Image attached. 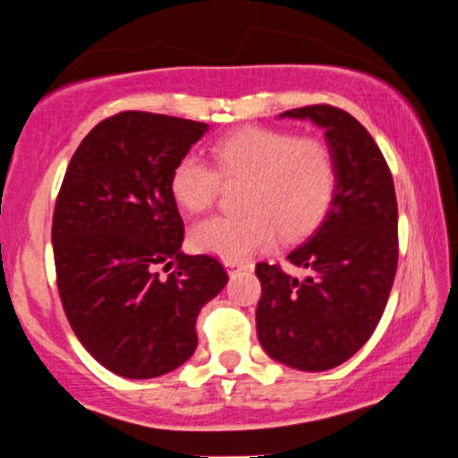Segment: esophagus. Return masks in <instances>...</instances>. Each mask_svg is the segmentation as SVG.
I'll list each match as a JSON object with an SVG mask.
<instances>
[{"mask_svg": "<svg viewBox=\"0 0 458 458\" xmlns=\"http://www.w3.org/2000/svg\"><path fill=\"white\" fill-rule=\"evenodd\" d=\"M245 262H241V260H224V267L228 271H233V269H239V267H243Z\"/></svg>", "mask_w": 458, "mask_h": 458, "instance_id": "obj_1", "label": "esophagus"}]
</instances>
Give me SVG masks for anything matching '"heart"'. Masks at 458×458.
Instances as JSON below:
<instances>
[{
  "mask_svg": "<svg viewBox=\"0 0 458 458\" xmlns=\"http://www.w3.org/2000/svg\"><path fill=\"white\" fill-rule=\"evenodd\" d=\"M215 167L182 157L170 191L185 213L217 202L222 181L245 182L236 217H211L191 230L193 250L224 260H243L282 241L303 239L323 222L335 199L340 170L327 140L288 129L243 127L211 146Z\"/></svg>",
  "mask_w": 458,
  "mask_h": 458,
  "instance_id": "b5f03b06",
  "label": "heart"
}]
</instances>
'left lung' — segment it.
Segmentation results:
<instances>
[{
    "label": "left lung",
    "instance_id": "obj_1",
    "mask_svg": "<svg viewBox=\"0 0 458 458\" xmlns=\"http://www.w3.org/2000/svg\"><path fill=\"white\" fill-rule=\"evenodd\" d=\"M282 115L325 129L340 182L317 233L286 256L306 276L256 265V331L273 360L320 372L355 355L383 317L398 267L396 191L377 141L344 109L320 103Z\"/></svg>",
    "mask_w": 458,
    "mask_h": 458
}]
</instances>
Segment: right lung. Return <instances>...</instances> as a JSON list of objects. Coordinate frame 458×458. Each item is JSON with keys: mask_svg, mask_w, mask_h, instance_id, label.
I'll list each match as a JSON object with an SVG mask.
<instances>
[{"mask_svg": "<svg viewBox=\"0 0 458 458\" xmlns=\"http://www.w3.org/2000/svg\"><path fill=\"white\" fill-rule=\"evenodd\" d=\"M208 124L150 112L101 120L72 155L55 199V280L79 343L127 379L185 364L196 318L228 273L213 256L181 251L185 225L172 170ZM175 271L167 278L158 269Z\"/></svg>", "mask_w": 458, "mask_h": 458, "instance_id": "add662e5", "label": "right lung"}]
</instances>
